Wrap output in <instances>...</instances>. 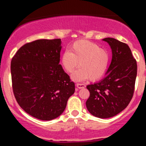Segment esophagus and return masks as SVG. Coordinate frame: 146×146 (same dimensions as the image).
Listing matches in <instances>:
<instances>
[{"mask_svg": "<svg viewBox=\"0 0 146 146\" xmlns=\"http://www.w3.org/2000/svg\"><path fill=\"white\" fill-rule=\"evenodd\" d=\"M76 86L77 88H79V89H80V88H84L86 86H85L84 84H76Z\"/></svg>", "mask_w": 146, "mask_h": 146, "instance_id": "esophagus-1", "label": "esophagus"}]
</instances>
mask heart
I'll return each instance as SVG.
<instances>
[{"label":"heart","mask_w":146,"mask_h":146,"mask_svg":"<svg viewBox=\"0 0 146 146\" xmlns=\"http://www.w3.org/2000/svg\"><path fill=\"white\" fill-rule=\"evenodd\" d=\"M61 64L68 73H72L74 81H83L90 79L91 81L100 80L108 68V55L105 50L90 41H76L71 46L69 51H65L61 56Z\"/></svg>","instance_id":"heart-1"}]
</instances>
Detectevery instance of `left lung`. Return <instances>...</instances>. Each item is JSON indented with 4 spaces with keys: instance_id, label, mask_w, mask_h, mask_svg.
Here are the masks:
<instances>
[{
    "instance_id": "obj_1",
    "label": "left lung",
    "mask_w": 146,
    "mask_h": 146,
    "mask_svg": "<svg viewBox=\"0 0 146 146\" xmlns=\"http://www.w3.org/2000/svg\"><path fill=\"white\" fill-rule=\"evenodd\" d=\"M112 50V60L106 77L88 85L90 97L86 102L93 116L106 119L124 110L133 96L137 65L129 46L115 38H106Z\"/></svg>"
}]
</instances>
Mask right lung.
Wrapping results in <instances>:
<instances>
[{
	"mask_svg": "<svg viewBox=\"0 0 146 146\" xmlns=\"http://www.w3.org/2000/svg\"><path fill=\"white\" fill-rule=\"evenodd\" d=\"M61 39L37 40L23 45L11 62L16 101L29 115L54 119L66 108L75 84L60 64Z\"/></svg>",
	"mask_w": 146,
	"mask_h": 146,
	"instance_id": "right-lung-1",
	"label": "right lung"
}]
</instances>
